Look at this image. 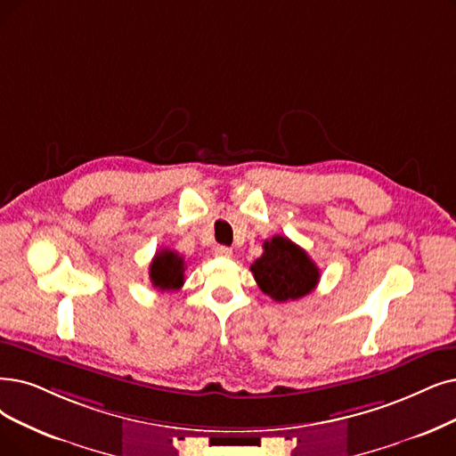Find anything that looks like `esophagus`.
Instances as JSON below:
<instances>
[{
	"mask_svg": "<svg viewBox=\"0 0 456 456\" xmlns=\"http://www.w3.org/2000/svg\"><path fill=\"white\" fill-rule=\"evenodd\" d=\"M232 254H233V250L224 245H218L215 248V256H218V258H232Z\"/></svg>",
	"mask_w": 456,
	"mask_h": 456,
	"instance_id": "34e87169",
	"label": "esophagus"
}]
</instances>
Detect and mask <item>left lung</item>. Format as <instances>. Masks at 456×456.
Returning a JSON list of instances; mask_svg holds the SVG:
<instances>
[{"instance_id": "left-lung-1", "label": "left lung", "mask_w": 456, "mask_h": 456, "mask_svg": "<svg viewBox=\"0 0 456 456\" xmlns=\"http://www.w3.org/2000/svg\"><path fill=\"white\" fill-rule=\"evenodd\" d=\"M250 271L264 294L279 303L311 294L320 281V269L311 256L282 235L264 243V254Z\"/></svg>"}]
</instances>
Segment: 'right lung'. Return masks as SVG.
Segmentation results:
<instances>
[{
	"label": "right lung",
	"instance_id": "obj_1",
	"mask_svg": "<svg viewBox=\"0 0 456 456\" xmlns=\"http://www.w3.org/2000/svg\"><path fill=\"white\" fill-rule=\"evenodd\" d=\"M185 260L175 250L160 248L150 264L151 284L160 291L179 289L185 282Z\"/></svg>",
	"mask_w": 456,
	"mask_h": 456
}]
</instances>
